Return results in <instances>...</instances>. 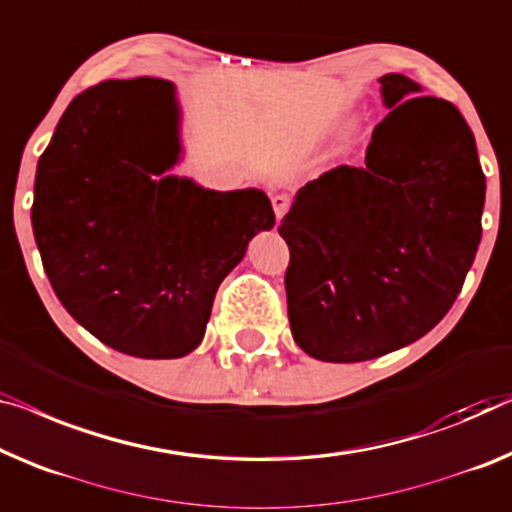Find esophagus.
<instances>
[{
    "instance_id": "esophagus-1",
    "label": "esophagus",
    "mask_w": 512,
    "mask_h": 512,
    "mask_svg": "<svg viewBox=\"0 0 512 512\" xmlns=\"http://www.w3.org/2000/svg\"><path fill=\"white\" fill-rule=\"evenodd\" d=\"M273 211H276V218L280 220L285 213L289 211V207H292V200H289V195H273Z\"/></svg>"
}]
</instances>
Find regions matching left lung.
Segmentation results:
<instances>
[{
  "mask_svg": "<svg viewBox=\"0 0 512 512\" xmlns=\"http://www.w3.org/2000/svg\"><path fill=\"white\" fill-rule=\"evenodd\" d=\"M391 108L365 165H338L299 190L278 227L289 246L287 315L305 354L358 363L437 326L480 243L485 174L453 103L388 73Z\"/></svg>",
  "mask_w": 512,
  "mask_h": 512,
  "instance_id": "obj_1",
  "label": "left lung"
}]
</instances>
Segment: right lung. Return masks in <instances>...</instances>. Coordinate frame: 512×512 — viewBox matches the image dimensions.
Here are the masks:
<instances>
[{
  "instance_id": "right-lung-1",
  "label": "right lung",
  "mask_w": 512,
  "mask_h": 512,
  "mask_svg": "<svg viewBox=\"0 0 512 512\" xmlns=\"http://www.w3.org/2000/svg\"><path fill=\"white\" fill-rule=\"evenodd\" d=\"M172 82L105 80L61 114L32 204L43 269L75 322L121 354L200 345L218 285L276 223L262 190L160 177L179 160Z\"/></svg>"
}]
</instances>
